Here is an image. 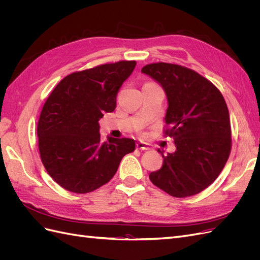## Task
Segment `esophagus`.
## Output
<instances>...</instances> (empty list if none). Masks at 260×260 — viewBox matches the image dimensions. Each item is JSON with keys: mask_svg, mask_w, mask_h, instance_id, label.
Returning a JSON list of instances; mask_svg holds the SVG:
<instances>
[{"mask_svg": "<svg viewBox=\"0 0 260 260\" xmlns=\"http://www.w3.org/2000/svg\"><path fill=\"white\" fill-rule=\"evenodd\" d=\"M137 148L141 149V151H146V149H149V144L146 142H142V141H140V142L137 143Z\"/></svg>", "mask_w": 260, "mask_h": 260, "instance_id": "esophagus-1", "label": "esophagus"}]
</instances>
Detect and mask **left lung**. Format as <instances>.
I'll return each instance as SVG.
<instances>
[{
	"instance_id": "1",
	"label": "left lung",
	"mask_w": 260,
	"mask_h": 260,
	"mask_svg": "<svg viewBox=\"0 0 260 260\" xmlns=\"http://www.w3.org/2000/svg\"><path fill=\"white\" fill-rule=\"evenodd\" d=\"M161 85L167 95L166 135L176 152L149 174L155 184L175 198H186L209 186L229 158L231 125L222 94L206 78L175 64L157 62L141 70Z\"/></svg>"
}]
</instances>
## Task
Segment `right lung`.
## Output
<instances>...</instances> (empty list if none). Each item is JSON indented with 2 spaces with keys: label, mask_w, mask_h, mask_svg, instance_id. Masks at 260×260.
I'll use <instances>...</instances> for the list:
<instances>
[{
  "label": "right lung",
  "mask_w": 260,
  "mask_h": 260,
  "mask_svg": "<svg viewBox=\"0 0 260 260\" xmlns=\"http://www.w3.org/2000/svg\"><path fill=\"white\" fill-rule=\"evenodd\" d=\"M137 65L121 60L70 74L52 91L38 122L42 164L65 190L84 194L111 180L132 139L108 137L103 142L99 120L116 108V96Z\"/></svg>",
  "instance_id": "right-lung-1"
}]
</instances>
